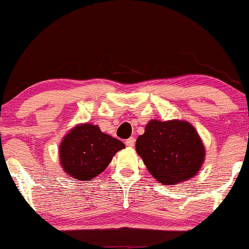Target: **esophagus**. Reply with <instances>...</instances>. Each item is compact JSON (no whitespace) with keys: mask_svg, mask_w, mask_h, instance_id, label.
Returning <instances> with one entry per match:
<instances>
[{"mask_svg":"<svg viewBox=\"0 0 249 249\" xmlns=\"http://www.w3.org/2000/svg\"><path fill=\"white\" fill-rule=\"evenodd\" d=\"M134 142H136V139L133 138V137H131V138H128L126 142H125V144H126V146L128 147H133L134 146Z\"/></svg>","mask_w":249,"mask_h":249,"instance_id":"34e87169","label":"esophagus"}]
</instances>
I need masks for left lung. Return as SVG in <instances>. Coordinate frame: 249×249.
<instances>
[{
  "label": "left lung",
  "mask_w": 249,
  "mask_h": 249,
  "mask_svg": "<svg viewBox=\"0 0 249 249\" xmlns=\"http://www.w3.org/2000/svg\"><path fill=\"white\" fill-rule=\"evenodd\" d=\"M136 150L148 172L161 185L193 178L205 159L198 132L184 121H150L144 134L137 138Z\"/></svg>",
  "instance_id": "left-lung-1"
}]
</instances>
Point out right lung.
<instances>
[{
  "label": "right lung",
  "mask_w": 249,
  "mask_h": 249,
  "mask_svg": "<svg viewBox=\"0 0 249 249\" xmlns=\"http://www.w3.org/2000/svg\"><path fill=\"white\" fill-rule=\"evenodd\" d=\"M121 141L103 133L97 125H77L63 138L59 160L64 172L73 178L91 180L101 174L112 157L124 148Z\"/></svg>",
  "instance_id": "add662e5"
}]
</instances>
